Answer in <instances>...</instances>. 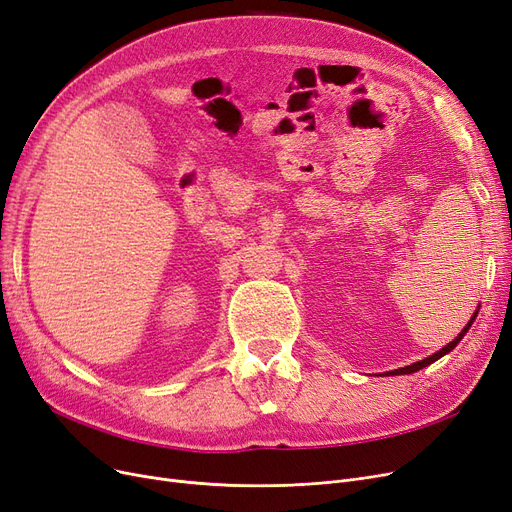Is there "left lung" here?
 <instances>
[{
    "mask_svg": "<svg viewBox=\"0 0 512 512\" xmlns=\"http://www.w3.org/2000/svg\"><path fill=\"white\" fill-rule=\"evenodd\" d=\"M479 315V309L473 313V317H470V321L464 325V330L449 342V344H445L441 351H437V353H433L431 357H426V359H422V361H416V363H412V365H405V367H399V370H393V372H386V376H401V374H414V372H418V370H422V367H426V365H431V363H435L437 359H441L443 355H447L449 351H454L456 346H458V342L464 338V334L470 330V325H473V321H475V317Z\"/></svg>",
    "mask_w": 512,
    "mask_h": 512,
    "instance_id": "obj_1",
    "label": "left lung"
}]
</instances>
